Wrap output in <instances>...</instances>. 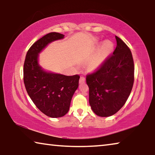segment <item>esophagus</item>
<instances>
[{"label":"esophagus","mask_w":155,"mask_h":155,"mask_svg":"<svg viewBox=\"0 0 155 155\" xmlns=\"http://www.w3.org/2000/svg\"><path fill=\"white\" fill-rule=\"evenodd\" d=\"M85 81V78L84 77H80V80H79V83H84Z\"/></svg>","instance_id":"34e87169"}]
</instances>
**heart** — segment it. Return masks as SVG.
I'll use <instances>...</instances> for the list:
<instances>
[{
    "mask_svg": "<svg viewBox=\"0 0 155 155\" xmlns=\"http://www.w3.org/2000/svg\"><path fill=\"white\" fill-rule=\"evenodd\" d=\"M101 43V41L98 39H96L94 41V47H99L86 63V67L90 71H96L99 70L114 51V44L111 41L105 40L100 45Z\"/></svg>",
    "mask_w": 155,
    "mask_h": 155,
    "instance_id": "b5f03b06",
    "label": "heart"
}]
</instances>
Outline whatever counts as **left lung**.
<instances>
[{
	"label": "left lung",
	"instance_id": "1",
	"mask_svg": "<svg viewBox=\"0 0 155 155\" xmlns=\"http://www.w3.org/2000/svg\"><path fill=\"white\" fill-rule=\"evenodd\" d=\"M117 46L104 65L88 74L89 103L95 114L101 117L114 115L124 106L134 82V62L130 49L115 36Z\"/></svg>",
	"mask_w": 155,
	"mask_h": 155
}]
</instances>
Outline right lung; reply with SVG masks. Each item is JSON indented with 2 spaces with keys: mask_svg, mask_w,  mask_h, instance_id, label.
<instances>
[{
  "mask_svg": "<svg viewBox=\"0 0 155 155\" xmlns=\"http://www.w3.org/2000/svg\"><path fill=\"white\" fill-rule=\"evenodd\" d=\"M64 36L52 32L35 41L27 52L23 70L28 96L43 114L53 118L64 116L69 111L80 77L46 71L39 64V54L49 44L62 40Z\"/></svg>",
  "mask_w": 155,
  "mask_h": 155,
  "instance_id": "obj_1",
  "label": "right lung"
}]
</instances>
